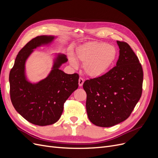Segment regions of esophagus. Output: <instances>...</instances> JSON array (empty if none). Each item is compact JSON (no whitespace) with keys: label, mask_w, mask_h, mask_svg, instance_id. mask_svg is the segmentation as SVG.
Masks as SVG:
<instances>
[{"label":"esophagus","mask_w":158,"mask_h":158,"mask_svg":"<svg viewBox=\"0 0 158 158\" xmlns=\"http://www.w3.org/2000/svg\"><path fill=\"white\" fill-rule=\"evenodd\" d=\"M84 84V80L82 78H79L78 80V84H79V86H82V85Z\"/></svg>","instance_id":"esophagus-1"}]
</instances>
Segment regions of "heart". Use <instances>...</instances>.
Listing matches in <instances>:
<instances>
[{
	"instance_id": "heart-1",
	"label": "heart",
	"mask_w": 158,
	"mask_h": 158,
	"mask_svg": "<svg viewBox=\"0 0 158 158\" xmlns=\"http://www.w3.org/2000/svg\"><path fill=\"white\" fill-rule=\"evenodd\" d=\"M117 56L115 47L106 43L86 42L76 49V57L83 63L84 73L92 78H98L107 73ZM69 60L72 66H77V61L73 55H70Z\"/></svg>"
}]
</instances>
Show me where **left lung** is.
Here are the masks:
<instances>
[{
  "label": "left lung",
  "mask_w": 158,
  "mask_h": 158,
  "mask_svg": "<svg viewBox=\"0 0 158 158\" xmlns=\"http://www.w3.org/2000/svg\"><path fill=\"white\" fill-rule=\"evenodd\" d=\"M119 56L114 66L100 77L85 81L89 121L110 127L130 116L142 92L143 70L137 56L125 42L117 41Z\"/></svg>",
  "instance_id": "1"
}]
</instances>
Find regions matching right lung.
I'll return each instance as SVG.
<instances>
[{
  "label": "right lung",
  "instance_id": "right-lung-1",
  "mask_svg": "<svg viewBox=\"0 0 158 158\" xmlns=\"http://www.w3.org/2000/svg\"><path fill=\"white\" fill-rule=\"evenodd\" d=\"M56 38L55 35H40L28 42L18 52L9 74L14 107L26 120L35 125L47 126L58 121L66 100L78 88V74H68L60 69L68 61L62 53L53 55L51 70L46 78L37 82L27 78L26 63L34 49L51 46Z\"/></svg>",
  "mask_w": 158,
  "mask_h": 158
}]
</instances>
